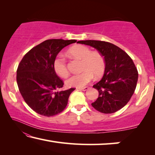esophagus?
Returning a JSON list of instances; mask_svg holds the SVG:
<instances>
[{"instance_id": "34e87169", "label": "esophagus", "mask_w": 155, "mask_h": 155, "mask_svg": "<svg viewBox=\"0 0 155 155\" xmlns=\"http://www.w3.org/2000/svg\"><path fill=\"white\" fill-rule=\"evenodd\" d=\"M78 90H81V91H86V90H87L88 89H89V87H81V88H77Z\"/></svg>"}]
</instances>
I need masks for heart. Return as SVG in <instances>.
<instances>
[{"label": "heart", "instance_id": "1", "mask_svg": "<svg viewBox=\"0 0 155 155\" xmlns=\"http://www.w3.org/2000/svg\"><path fill=\"white\" fill-rule=\"evenodd\" d=\"M68 54L75 58L82 59L80 74H73L65 81L68 87H82L93 79L94 76L98 78L103 74L105 69L104 57L99 52H91L87 46L76 45L70 48ZM54 71L61 77H65L68 70L65 59L62 55H57L52 62Z\"/></svg>", "mask_w": 155, "mask_h": 155}]
</instances>
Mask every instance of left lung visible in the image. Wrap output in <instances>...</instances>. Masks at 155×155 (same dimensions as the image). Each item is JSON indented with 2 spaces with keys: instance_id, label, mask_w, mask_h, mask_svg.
Instances as JSON below:
<instances>
[{
  "instance_id": "1",
  "label": "left lung",
  "mask_w": 155,
  "mask_h": 155,
  "mask_svg": "<svg viewBox=\"0 0 155 155\" xmlns=\"http://www.w3.org/2000/svg\"><path fill=\"white\" fill-rule=\"evenodd\" d=\"M78 44L96 48L105 61L102 79L93 85L98 98L91 105L103 114H113L124 107L135 90L138 72L132 59L118 46L98 40H83Z\"/></svg>"
}]
</instances>
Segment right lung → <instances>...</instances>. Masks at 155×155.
Masks as SVG:
<instances>
[{
  "instance_id": "right-lung-1",
  "label": "right lung",
  "mask_w": 155,
  "mask_h": 155,
  "mask_svg": "<svg viewBox=\"0 0 155 155\" xmlns=\"http://www.w3.org/2000/svg\"><path fill=\"white\" fill-rule=\"evenodd\" d=\"M77 40L52 39L43 41L31 49L21 60L17 69L19 91L34 111L51 117L64 111L74 88L56 91L64 85L57 75L52 62L59 52Z\"/></svg>"
}]
</instances>
